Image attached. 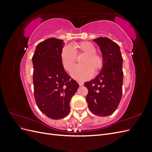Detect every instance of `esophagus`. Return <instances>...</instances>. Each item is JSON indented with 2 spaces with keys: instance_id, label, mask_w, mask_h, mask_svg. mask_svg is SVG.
<instances>
[{
  "instance_id": "34e87169",
  "label": "esophagus",
  "mask_w": 152,
  "mask_h": 152,
  "mask_svg": "<svg viewBox=\"0 0 152 152\" xmlns=\"http://www.w3.org/2000/svg\"><path fill=\"white\" fill-rule=\"evenodd\" d=\"M78 83H79V86H80L84 85V82H80V81H79V82H78Z\"/></svg>"
}]
</instances>
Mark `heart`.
Returning a JSON list of instances; mask_svg holds the SVG:
<instances>
[{
	"label": "heart",
	"instance_id": "obj_1",
	"mask_svg": "<svg viewBox=\"0 0 152 152\" xmlns=\"http://www.w3.org/2000/svg\"><path fill=\"white\" fill-rule=\"evenodd\" d=\"M73 49L70 45H66L62 50L61 60L65 70L70 72L76 63L77 55L86 54L82 59L81 65L77 66L72 72V75L78 80L89 79L93 74H96L102 70L104 59L102 55L96 53L94 45L87 41L78 42L74 44Z\"/></svg>",
	"mask_w": 152,
	"mask_h": 152
}]
</instances>
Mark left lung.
Masks as SVG:
<instances>
[{"label":"left lung","instance_id":"8db88e82","mask_svg":"<svg viewBox=\"0 0 152 152\" xmlns=\"http://www.w3.org/2000/svg\"><path fill=\"white\" fill-rule=\"evenodd\" d=\"M102 53L103 66L95 79L86 82V102L90 111L100 117L112 114L122 95L123 58L119 45L107 37L93 40Z\"/></svg>","mask_w":152,"mask_h":152}]
</instances>
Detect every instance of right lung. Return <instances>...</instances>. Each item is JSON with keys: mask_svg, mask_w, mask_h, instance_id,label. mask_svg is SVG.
I'll return each instance as SVG.
<instances>
[{"mask_svg": "<svg viewBox=\"0 0 152 152\" xmlns=\"http://www.w3.org/2000/svg\"><path fill=\"white\" fill-rule=\"evenodd\" d=\"M64 45L63 40L48 39L37 45L32 57L37 105L41 112L55 120L70 113V100L79 86L63 68L61 53Z\"/></svg>", "mask_w": 152, "mask_h": 152, "instance_id": "obj_1", "label": "right lung"}]
</instances>
